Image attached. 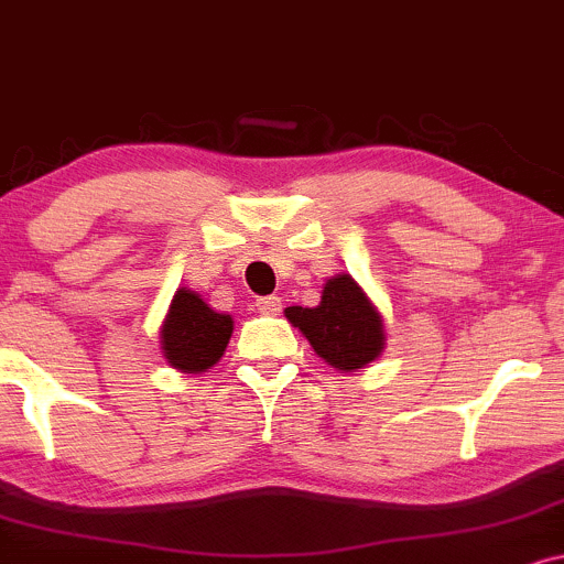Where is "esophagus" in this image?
Segmentation results:
<instances>
[{
  "label": "esophagus",
  "instance_id": "obj_1",
  "mask_svg": "<svg viewBox=\"0 0 564 564\" xmlns=\"http://www.w3.org/2000/svg\"><path fill=\"white\" fill-rule=\"evenodd\" d=\"M257 310H260L262 315H278V312H281V296H260V300H257Z\"/></svg>",
  "mask_w": 564,
  "mask_h": 564
}]
</instances>
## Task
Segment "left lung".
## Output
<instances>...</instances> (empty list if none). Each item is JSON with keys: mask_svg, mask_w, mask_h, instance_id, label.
<instances>
[{"mask_svg": "<svg viewBox=\"0 0 564 564\" xmlns=\"http://www.w3.org/2000/svg\"><path fill=\"white\" fill-rule=\"evenodd\" d=\"M317 357L344 372H357L383 351V317L349 273L325 281L317 307H286Z\"/></svg>", "mask_w": 564, "mask_h": 564, "instance_id": "obj_1", "label": "left lung"}]
</instances>
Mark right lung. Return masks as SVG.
Returning a JSON list of instances; mask_svg holds the SVG:
<instances>
[{
  "label": "right lung",
  "mask_w": 564,
  "mask_h": 564,
  "mask_svg": "<svg viewBox=\"0 0 564 564\" xmlns=\"http://www.w3.org/2000/svg\"><path fill=\"white\" fill-rule=\"evenodd\" d=\"M234 317L215 312L196 291H175L171 310L160 328L162 357L181 372H205L226 351Z\"/></svg>",
  "instance_id": "obj_1"
}]
</instances>
